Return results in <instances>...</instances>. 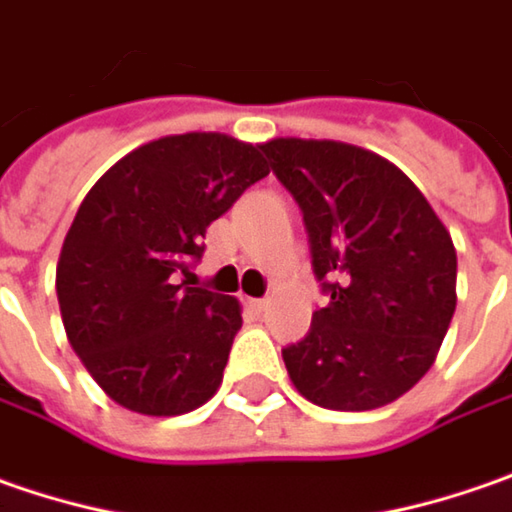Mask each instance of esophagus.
I'll return each mask as SVG.
<instances>
[{
    "mask_svg": "<svg viewBox=\"0 0 512 512\" xmlns=\"http://www.w3.org/2000/svg\"><path fill=\"white\" fill-rule=\"evenodd\" d=\"M249 306H252L255 312H266V309H269V298H252L249 300Z\"/></svg>",
    "mask_w": 512,
    "mask_h": 512,
    "instance_id": "1",
    "label": "esophagus"
}]
</instances>
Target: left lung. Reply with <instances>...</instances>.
Returning <instances> with one entry per match:
<instances>
[{
	"label": "left lung",
	"mask_w": 512,
	"mask_h": 512,
	"mask_svg": "<svg viewBox=\"0 0 512 512\" xmlns=\"http://www.w3.org/2000/svg\"><path fill=\"white\" fill-rule=\"evenodd\" d=\"M309 234L329 303L283 349L298 392L326 410L384 407L433 367L456 312V249L427 197L358 145L280 137L260 145Z\"/></svg>",
	"instance_id": "obj_1"
}]
</instances>
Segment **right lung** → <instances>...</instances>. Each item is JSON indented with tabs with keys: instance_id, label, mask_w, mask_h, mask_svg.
I'll use <instances>...</instances> for the list:
<instances>
[{
	"instance_id": "1",
	"label": "right lung",
	"mask_w": 512,
	"mask_h": 512,
	"mask_svg": "<svg viewBox=\"0 0 512 512\" xmlns=\"http://www.w3.org/2000/svg\"><path fill=\"white\" fill-rule=\"evenodd\" d=\"M266 174L260 145L194 131L125 154L82 200L56 298L74 352L120 407L183 415L217 392L240 303L177 275L203 257L209 223Z\"/></svg>"
}]
</instances>
